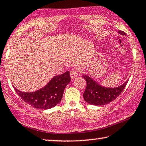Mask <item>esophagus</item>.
<instances>
[{"mask_svg":"<svg viewBox=\"0 0 146 146\" xmlns=\"http://www.w3.org/2000/svg\"><path fill=\"white\" fill-rule=\"evenodd\" d=\"M70 76L72 79H75L78 76V71L76 70H71L70 71Z\"/></svg>","mask_w":146,"mask_h":146,"instance_id":"34e87169","label":"esophagus"}]
</instances>
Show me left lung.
<instances>
[{"label": "left lung", "instance_id": "1", "mask_svg": "<svg viewBox=\"0 0 146 146\" xmlns=\"http://www.w3.org/2000/svg\"><path fill=\"white\" fill-rule=\"evenodd\" d=\"M118 34L126 36V33L120 30L118 31ZM83 77L87 82L86 89L83 94L84 99L89 104L96 106L105 105L117 98L125 88L128 81L126 80L117 87H107L101 85L89 75H83Z\"/></svg>", "mask_w": 146, "mask_h": 146}]
</instances>
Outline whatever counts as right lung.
I'll return each instance as SVG.
<instances>
[{
    "mask_svg": "<svg viewBox=\"0 0 146 146\" xmlns=\"http://www.w3.org/2000/svg\"><path fill=\"white\" fill-rule=\"evenodd\" d=\"M71 81L70 71L55 75L46 86L38 91L24 92L13 86L15 91L25 102L38 109H50L56 106L62 100L64 89Z\"/></svg>",
    "mask_w": 146,
    "mask_h": 146,
    "instance_id": "add662e5",
    "label": "right lung"
}]
</instances>
